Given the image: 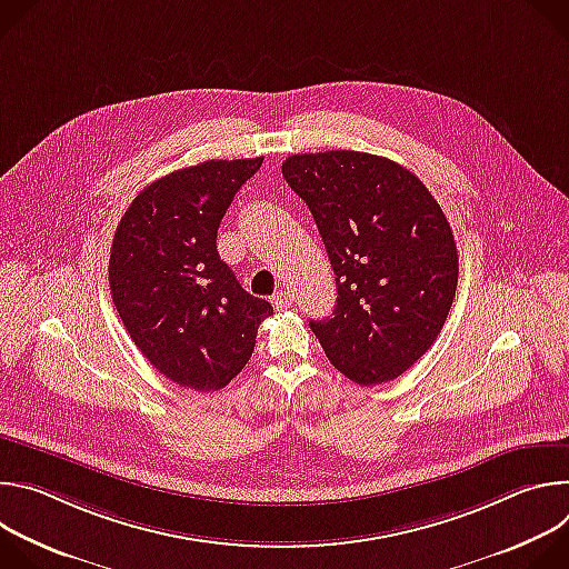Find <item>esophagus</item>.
<instances>
[{
	"instance_id": "esophagus-1",
	"label": "esophagus",
	"mask_w": 569,
	"mask_h": 569,
	"mask_svg": "<svg viewBox=\"0 0 569 569\" xmlns=\"http://www.w3.org/2000/svg\"><path fill=\"white\" fill-rule=\"evenodd\" d=\"M290 303H292V295H290V290L281 288V290H277V292L272 295V306H274L277 310H286V308H290Z\"/></svg>"
}]
</instances>
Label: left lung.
Listing matches in <instances>:
<instances>
[{
  "label": "left lung",
  "instance_id": "8db88e82",
  "mask_svg": "<svg viewBox=\"0 0 569 569\" xmlns=\"http://www.w3.org/2000/svg\"><path fill=\"white\" fill-rule=\"evenodd\" d=\"M283 178L308 204L336 272L338 303L310 319L331 365L371 387L408 371L441 333L459 261L426 184L358 150L290 154Z\"/></svg>",
  "mask_w": 569,
  "mask_h": 569
}]
</instances>
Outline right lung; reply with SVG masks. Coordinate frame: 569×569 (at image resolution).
Here are the masks:
<instances>
[{
  "mask_svg": "<svg viewBox=\"0 0 569 569\" xmlns=\"http://www.w3.org/2000/svg\"><path fill=\"white\" fill-rule=\"evenodd\" d=\"M261 164L209 159L173 171L130 202L114 231L108 270L123 327L159 373L193 391L229 385L272 315L216 248L224 211Z\"/></svg>",
  "mask_w": 569,
  "mask_h": 569,
  "instance_id": "right-lung-1",
  "label": "right lung"
}]
</instances>
